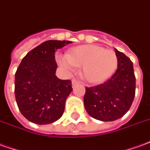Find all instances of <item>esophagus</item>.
<instances>
[{
	"label": "esophagus",
	"mask_w": 150,
	"mask_h": 150,
	"mask_svg": "<svg viewBox=\"0 0 150 150\" xmlns=\"http://www.w3.org/2000/svg\"><path fill=\"white\" fill-rule=\"evenodd\" d=\"M71 83H72V85L75 86V85H76V84L79 83V82L77 79H73L71 80Z\"/></svg>",
	"instance_id": "esophagus-1"
}]
</instances>
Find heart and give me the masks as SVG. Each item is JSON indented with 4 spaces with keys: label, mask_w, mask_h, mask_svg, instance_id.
Returning <instances> with one entry per match:
<instances>
[{
    "label": "heart",
    "mask_w": 150,
    "mask_h": 150,
    "mask_svg": "<svg viewBox=\"0 0 150 150\" xmlns=\"http://www.w3.org/2000/svg\"><path fill=\"white\" fill-rule=\"evenodd\" d=\"M57 60L69 71H73L75 67H83V78L91 83L104 82L118 66V57L113 50L93 45L76 47L67 55H57Z\"/></svg>",
    "instance_id": "1"
}]
</instances>
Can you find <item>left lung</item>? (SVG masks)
<instances>
[{"instance_id":"1","label":"left lung","mask_w":150,"mask_h":150,"mask_svg":"<svg viewBox=\"0 0 150 150\" xmlns=\"http://www.w3.org/2000/svg\"><path fill=\"white\" fill-rule=\"evenodd\" d=\"M118 68L106 82L86 87L83 103L86 111L94 119L104 122L120 119L129 110L136 93L133 64L122 52L115 49Z\"/></svg>"}]
</instances>
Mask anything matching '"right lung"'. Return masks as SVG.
I'll return each mask as SVG.
<instances>
[{
	"label": "right lung",
	"mask_w": 150,
	"mask_h": 150,
	"mask_svg": "<svg viewBox=\"0 0 150 150\" xmlns=\"http://www.w3.org/2000/svg\"><path fill=\"white\" fill-rule=\"evenodd\" d=\"M69 40H47L28 52L15 73L17 105L26 119L36 124H49L63 115L71 81L56 76L57 50Z\"/></svg>",
	"instance_id": "1"
}]
</instances>
